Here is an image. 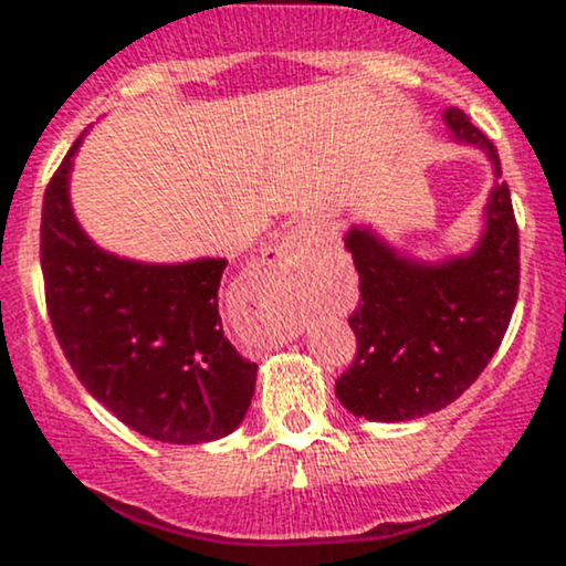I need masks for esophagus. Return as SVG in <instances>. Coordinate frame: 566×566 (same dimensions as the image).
Listing matches in <instances>:
<instances>
[{
    "mask_svg": "<svg viewBox=\"0 0 566 566\" xmlns=\"http://www.w3.org/2000/svg\"><path fill=\"white\" fill-rule=\"evenodd\" d=\"M314 226L308 220H297L290 229L282 231V237L265 250V263L279 271H297L308 255L311 242H314Z\"/></svg>",
    "mask_w": 566,
    "mask_h": 566,
    "instance_id": "1",
    "label": "esophagus"
}]
</instances>
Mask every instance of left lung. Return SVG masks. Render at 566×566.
I'll use <instances>...</instances> for the list:
<instances>
[{
  "mask_svg": "<svg viewBox=\"0 0 566 566\" xmlns=\"http://www.w3.org/2000/svg\"><path fill=\"white\" fill-rule=\"evenodd\" d=\"M444 125L492 165L482 237L465 255L437 263L405 255L369 226L343 237L361 301L348 319L356 359L335 394L356 418L405 423L452 405L490 365L516 305L518 229L497 151L460 108H447Z\"/></svg>",
  "mask_w": 566,
  "mask_h": 566,
  "instance_id": "left-lung-1",
  "label": "left lung"
}]
</instances>
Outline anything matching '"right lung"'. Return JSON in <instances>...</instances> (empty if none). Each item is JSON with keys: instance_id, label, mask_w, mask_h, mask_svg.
Instances as JSON below:
<instances>
[{"instance_id": "right-lung-1", "label": "right lung", "mask_w": 566, "mask_h": 566, "mask_svg": "<svg viewBox=\"0 0 566 566\" xmlns=\"http://www.w3.org/2000/svg\"><path fill=\"white\" fill-rule=\"evenodd\" d=\"M80 135L44 191L42 276L55 337L82 386L165 444L229 437L255 394V361L218 314L226 258L143 263L97 247L71 207Z\"/></svg>"}]
</instances>
